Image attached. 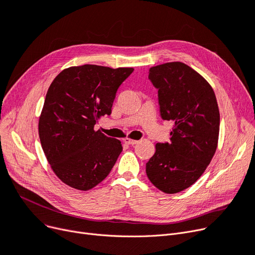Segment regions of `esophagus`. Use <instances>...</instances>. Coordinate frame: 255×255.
Returning <instances> with one entry per match:
<instances>
[{
  "instance_id": "1",
  "label": "esophagus",
  "mask_w": 255,
  "mask_h": 255,
  "mask_svg": "<svg viewBox=\"0 0 255 255\" xmlns=\"http://www.w3.org/2000/svg\"><path fill=\"white\" fill-rule=\"evenodd\" d=\"M124 142H126V143H128V144H135V143H137L138 142V140H135V139H131V138H125L124 139Z\"/></svg>"
}]
</instances>
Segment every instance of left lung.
<instances>
[{"label":"left lung","instance_id":"obj_1","mask_svg":"<svg viewBox=\"0 0 255 255\" xmlns=\"http://www.w3.org/2000/svg\"><path fill=\"white\" fill-rule=\"evenodd\" d=\"M149 78L158 89L160 116L173 127L169 143H156L145 172L156 188L175 194L200 178L217 150L218 104L211 85L182 62L151 67Z\"/></svg>","mask_w":255,"mask_h":255}]
</instances>
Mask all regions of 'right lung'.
Instances as JSON below:
<instances>
[{"instance_id": "right-lung-1", "label": "right lung", "mask_w": 255, "mask_h": 255, "mask_svg": "<svg viewBox=\"0 0 255 255\" xmlns=\"http://www.w3.org/2000/svg\"><path fill=\"white\" fill-rule=\"evenodd\" d=\"M133 70L87 64L66 68L52 80L38 132L52 171L66 185L87 191L109 176L122 143L94 126L111 115L119 87Z\"/></svg>"}]
</instances>
